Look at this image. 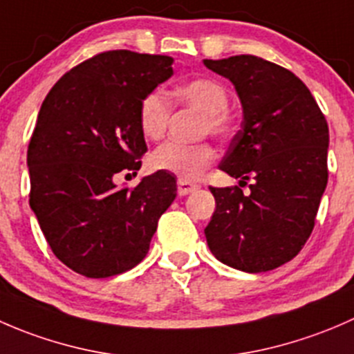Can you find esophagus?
<instances>
[{
    "label": "esophagus",
    "instance_id": "obj_1",
    "mask_svg": "<svg viewBox=\"0 0 354 354\" xmlns=\"http://www.w3.org/2000/svg\"><path fill=\"white\" fill-rule=\"evenodd\" d=\"M176 185H178V194L180 195H188L198 188L197 183H190V181H185V180H178Z\"/></svg>",
    "mask_w": 354,
    "mask_h": 354
}]
</instances>
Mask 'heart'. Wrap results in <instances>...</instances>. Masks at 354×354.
Instances as JSON below:
<instances>
[{
	"label": "heart",
	"instance_id": "1",
	"mask_svg": "<svg viewBox=\"0 0 354 354\" xmlns=\"http://www.w3.org/2000/svg\"><path fill=\"white\" fill-rule=\"evenodd\" d=\"M174 97L181 104L202 113L198 135L230 138L236 121L230 109V91L226 85L214 78L200 77L188 80L174 88ZM171 108L166 95L160 91H151L140 99L138 104V128L149 140H159L166 133ZM216 160V151L209 142L180 144L166 142L159 145L151 156V166L156 171H166L180 180H195Z\"/></svg>",
	"mask_w": 354,
	"mask_h": 354
}]
</instances>
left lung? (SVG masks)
Returning a JSON list of instances; mask_svg holds the SVG:
<instances>
[{
  "mask_svg": "<svg viewBox=\"0 0 354 354\" xmlns=\"http://www.w3.org/2000/svg\"><path fill=\"white\" fill-rule=\"evenodd\" d=\"M236 87L241 130L219 169L240 187L214 188L216 212L205 227L217 260L266 272L295 259L315 226L327 185L329 127L308 87L286 68L252 55L203 59Z\"/></svg>",
  "mask_w": 354,
  "mask_h": 354,
  "instance_id": "1",
  "label": "left lung"
}]
</instances>
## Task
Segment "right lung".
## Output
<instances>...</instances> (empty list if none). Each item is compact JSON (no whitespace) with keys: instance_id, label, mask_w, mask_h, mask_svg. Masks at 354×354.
<instances>
[{"instance_id":"1","label":"right lung","mask_w":354,"mask_h":354,"mask_svg":"<svg viewBox=\"0 0 354 354\" xmlns=\"http://www.w3.org/2000/svg\"><path fill=\"white\" fill-rule=\"evenodd\" d=\"M173 58L114 49L66 71L49 91L28 142V203L53 253L85 277H111L147 255L176 197L166 171L118 188L147 152L138 104L173 75Z\"/></svg>"}]
</instances>
